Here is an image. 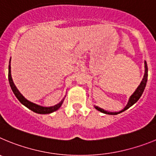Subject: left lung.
Segmentation results:
<instances>
[{
	"instance_id": "1",
	"label": "left lung",
	"mask_w": 156,
	"mask_h": 156,
	"mask_svg": "<svg viewBox=\"0 0 156 156\" xmlns=\"http://www.w3.org/2000/svg\"><path fill=\"white\" fill-rule=\"evenodd\" d=\"M147 80H148V66H147V62L146 61H144V77H143L142 80L140 82V85L137 87V88L135 90V91L132 94V95L129 97V101H128L127 104L125 106L124 108L122 109L119 112H108L106 110H104L103 108H99L98 106L94 105V108L98 110V111L102 112V113L105 114H108V115H117V114H119L122 112H124L125 110L128 109L129 107H131L133 105H134L135 103L137 102V101L139 100V98H140V96L142 95L143 92L144 90V88L146 87V83H147Z\"/></svg>"
}]
</instances>
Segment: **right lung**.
Returning <instances> with one entry per match:
<instances>
[{
  "label": "right lung",
  "mask_w": 156,
  "mask_h": 156,
  "mask_svg": "<svg viewBox=\"0 0 156 156\" xmlns=\"http://www.w3.org/2000/svg\"><path fill=\"white\" fill-rule=\"evenodd\" d=\"M8 81H9V83H10V87L12 88V91H13L14 94L16 95V97L17 98L18 100L23 105H25L27 108H28L29 109H30L31 111L34 112L38 114H49L51 113V112H54L57 111L60 107L62 105L63 101H64V98L58 103V104L55 105L50 106V107H44V106L39 105H37L34 102H31L30 101L27 100L26 98L22 94L19 90H18L17 87H16L15 83H14L13 80H12V74H11V59L9 61V66H8Z\"/></svg>",
  "instance_id": "obj_1"
}]
</instances>
